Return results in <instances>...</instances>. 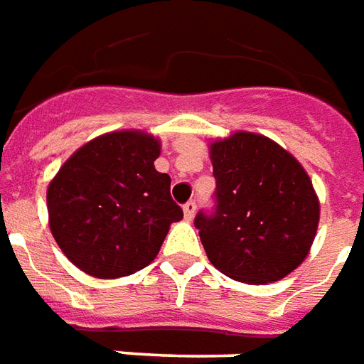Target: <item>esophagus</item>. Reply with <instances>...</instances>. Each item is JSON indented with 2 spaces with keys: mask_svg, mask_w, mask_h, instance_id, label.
<instances>
[{
  "mask_svg": "<svg viewBox=\"0 0 364 364\" xmlns=\"http://www.w3.org/2000/svg\"><path fill=\"white\" fill-rule=\"evenodd\" d=\"M194 213H196V202L194 200H190V202L184 203V215H186V219L190 221V219H194Z\"/></svg>",
  "mask_w": 364,
  "mask_h": 364,
  "instance_id": "34e87169",
  "label": "esophagus"
}]
</instances>
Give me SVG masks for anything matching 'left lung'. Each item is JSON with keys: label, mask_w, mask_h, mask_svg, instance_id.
<instances>
[{"label": "left lung", "mask_w": 364, "mask_h": 364, "mask_svg": "<svg viewBox=\"0 0 364 364\" xmlns=\"http://www.w3.org/2000/svg\"><path fill=\"white\" fill-rule=\"evenodd\" d=\"M213 208L196 229L210 262L225 277L267 284L290 274L310 251L318 196L292 154L267 136L235 133L210 146Z\"/></svg>", "instance_id": "1"}]
</instances>
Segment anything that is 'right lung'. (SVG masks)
Masks as SVG:
<instances>
[{
    "label": "right lung",
    "instance_id": "obj_1",
    "mask_svg": "<svg viewBox=\"0 0 364 364\" xmlns=\"http://www.w3.org/2000/svg\"><path fill=\"white\" fill-rule=\"evenodd\" d=\"M159 141L115 131L72 154L48 186L54 241L80 270L119 278L151 264L170 223L184 211L170 196V176L156 172Z\"/></svg>",
    "mask_w": 364,
    "mask_h": 364
}]
</instances>
